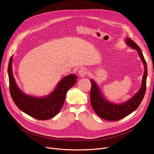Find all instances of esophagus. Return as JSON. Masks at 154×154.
I'll return each instance as SVG.
<instances>
[{"mask_svg": "<svg viewBox=\"0 0 154 154\" xmlns=\"http://www.w3.org/2000/svg\"><path fill=\"white\" fill-rule=\"evenodd\" d=\"M88 72V70L87 68L85 67H82L80 68L79 71H78V73H79V75H80V77H85L86 74H87Z\"/></svg>", "mask_w": 154, "mask_h": 154, "instance_id": "34e87169", "label": "esophagus"}]
</instances>
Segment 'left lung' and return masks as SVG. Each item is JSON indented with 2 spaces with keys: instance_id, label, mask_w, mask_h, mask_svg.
Here are the masks:
<instances>
[{
  "instance_id": "1",
  "label": "left lung",
  "mask_w": 154,
  "mask_h": 154,
  "mask_svg": "<svg viewBox=\"0 0 154 154\" xmlns=\"http://www.w3.org/2000/svg\"><path fill=\"white\" fill-rule=\"evenodd\" d=\"M125 42L127 46L137 51L143 64L144 72L139 90L127 101L117 103L108 100L102 94L100 87L95 80L92 79H90L92 84L90 94L92 107L97 115L109 121L120 120L135 111L142 101L146 91L147 67L142 51L137 44L130 38H126Z\"/></svg>"
}]
</instances>
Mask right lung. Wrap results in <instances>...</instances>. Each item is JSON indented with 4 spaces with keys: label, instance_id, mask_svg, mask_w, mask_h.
<instances>
[{
    "label": "right lung",
    "instance_id": "obj_1",
    "mask_svg": "<svg viewBox=\"0 0 154 154\" xmlns=\"http://www.w3.org/2000/svg\"><path fill=\"white\" fill-rule=\"evenodd\" d=\"M13 55L8 66L9 89L12 99L17 107L29 116L38 120H47L55 116L61 110L67 91L75 85L77 77L70 74L63 77L54 90L44 97H36L24 93L17 85L12 72Z\"/></svg>",
    "mask_w": 154,
    "mask_h": 154
}]
</instances>
